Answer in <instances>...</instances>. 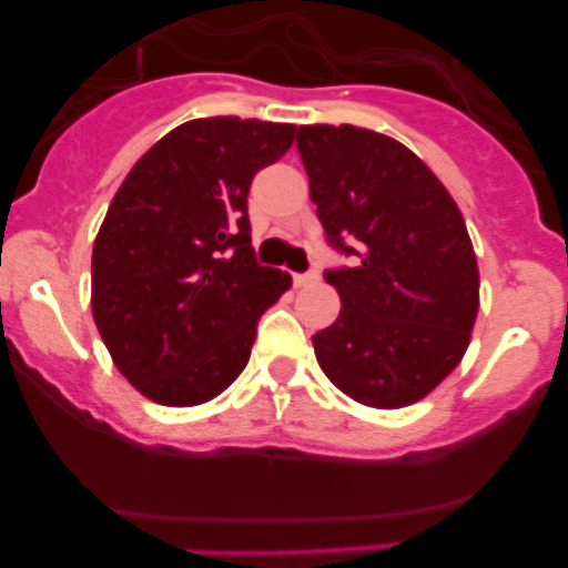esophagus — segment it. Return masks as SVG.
I'll list each match as a JSON object with an SVG mask.
<instances>
[{
  "mask_svg": "<svg viewBox=\"0 0 568 568\" xmlns=\"http://www.w3.org/2000/svg\"><path fill=\"white\" fill-rule=\"evenodd\" d=\"M318 283V272H305V274H294V285L302 288V285H313Z\"/></svg>",
  "mask_w": 568,
  "mask_h": 568,
  "instance_id": "34e87169",
  "label": "esophagus"
}]
</instances>
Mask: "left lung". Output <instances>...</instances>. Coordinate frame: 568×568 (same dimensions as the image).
Segmentation results:
<instances>
[{
    "label": "left lung",
    "mask_w": 568,
    "mask_h": 568,
    "mask_svg": "<svg viewBox=\"0 0 568 568\" xmlns=\"http://www.w3.org/2000/svg\"><path fill=\"white\" fill-rule=\"evenodd\" d=\"M302 164L326 242L341 316L313 335L326 379L365 406L428 395L467 352L478 263L459 205L398 140L357 125H300Z\"/></svg>",
    "instance_id": "left-lung-1"
}]
</instances>
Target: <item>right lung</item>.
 Wrapping results in <instances>:
<instances>
[{"instance_id": "1", "label": "right lung", "mask_w": 568, "mask_h": 568, "mask_svg": "<svg viewBox=\"0 0 568 568\" xmlns=\"http://www.w3.org/2000/svg\"><path fill=\"white\" fill-rule=\"evenodd\" d=\"M296 125L200 118L120 183L93 244V318L120 374L164 406L233 385L291 277L252 252L247 194Z\"/></svg>"}]
</instances>
